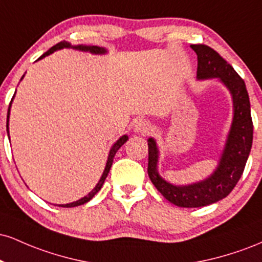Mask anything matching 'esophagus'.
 Segmentation results:
<instances>
[{
	"instance_id": "esophagus-1",
	"label": "esophagus",
	"mask_w": 262,
	"mask_h": 262,
	"mask_svg": "<svg viewBox=\"0 0 262 262\" xmlns=\"http://www.w3.org/2000/svg\"><path fill=\"white\" fill-rule=\"evenodd\" d=\"M134 130L141 135H148L151 132V124L145 119H139L134 124Z\"/></svg>"
}]
</instances>
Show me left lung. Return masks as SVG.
<instances>
[{
    "mask_svg": "<svg viewBox=\"0 0 262 262\" xmlns=\"http://www.w3.org/2000/svg\"><path fill=\"white\" fill-rule=\"evenodd\" d=\"M197 54V79L218 77L229 89L233 96L234 118L217 170L204 181L188 186H173L161 179L156 171L158 148L152 138L148 140V175L152 185L171 203L185 208L203 207L223 200L233 191L244 172L252 145V125L250 101L244 80L233 66L214 49L204 44L191 45Z\"/></svg>",
    "mask_w": 262,
    "mask_h": 262,
    "instance_id": "1",
    "label": "left lung"
}]
</instances>
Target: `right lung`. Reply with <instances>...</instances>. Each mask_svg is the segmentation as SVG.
Masks as SVG:
<instances>
[{"mask_svg": "<svg viewBox=\"0 0 262 262\" xmlns=\"http://www.w3.org/2000/svg\"><path fill=\"white\" fill-rule=\"evenodd\" d=\"M70 47H71V45L69 44L68 41H60V43H58L56 45H54V47L50 48V49L48 50L47 53H44L43 55H41L39 59L45 58V56L49 55V54L54 53V52H55V50H58V49H62V48H70ZM75 48H76V49H79V50H85V52H90V53H93V54H103V53H106V50H104L103 48L96 47V45H92V47H86V45H79V47H75ZM10 108H11V103H10V107H8V112H7V134H8V118H10ZM127 140H128L127 135H123L122 138H119V139L117 140L116 143H114V145L112 146V149H111V151H110V155H108V160H107L106 167H104V171H103V173H102V177L100 179V181H98L97 185H96V187L93 188L92 191L90 192L89 194H87V196H85L83 198H81V200H79V201H76V202L68 203V204H60V207H66V208H70V207H77V206H81V204L89 202L90 200H92V197L95 196V194L97 193V192L101 189L102 185H103L104 180H106V177L108 175V172H110V169H111V166H112L114 155H116V152L118 151V149L121 148V146Z\"/></svg>", "mask_w": 262, "mask_h": 262, "instance_id": "right-lung-1", "label": "right lung"}]
</instances>
